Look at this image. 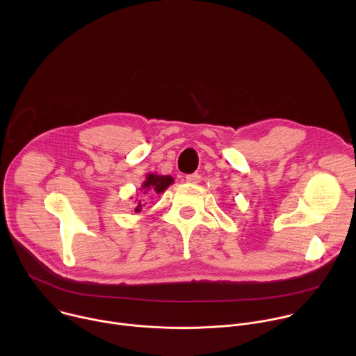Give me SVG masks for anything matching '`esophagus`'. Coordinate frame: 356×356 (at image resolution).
<instances>
[{
  "instance_id": "1",
  "label": "esophagus",
  "mask_w": 356,
  "mask_h": 356,
  "mask_svg": "<svg viewBox=\"0 0 356 356\" xmlns=\"http://www.w3.org/2000/svg\"><path fill=\"white\" fill-rule=\"evenodd\" d=\"M186 181L190 184H198L201 181V176L198 173H191L186 176Z\"/></svg>"
}]
</instances>
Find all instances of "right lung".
<instances>
[{
    "instance_id": "right-lung-1",
    "label": "right lung",
    "mask_w": 356,
    "mask_h": 356,
    "mask_svg": "<svg viewBox=\"0 0 356 356\" xmlns=\"http://www.w3.org/2000/svg\"><path fill=\"white\" fill-rule=\"evenodd\" d=\"M175 183V179L172 176H165V175H158V173H147L143 183L140 184L139 190L143 194H161L163 193L170 184ZM136 201V200H135ZM146 202H142V200H138L136 206H135V213H140L142 211V206H145Z\"/></svg>"
}]
</instances>
